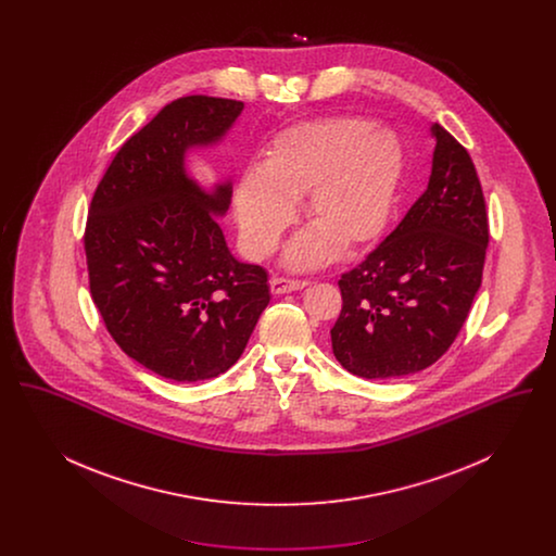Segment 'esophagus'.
Returning a JSON list of instances; mask_svg holds the SVG:
<instances>
[{
  "label": "esophagus",
  "instance_id": "obj_1",
  "mask_svg": "<svg viewBox=\"0 0 556 556\" xmlns=\"http://www.w3.org/2000/svg\"><path fill=\"white\" fill-rule=\"evenodd\" d=\"M306 286H308V281L273 277V279H270V293H275V295H283V293H290V291L304 290Z\"/></svg>",
  "mask_w": 556,
  "mask_h": 556
}]
</instances>
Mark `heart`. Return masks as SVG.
I'll return each mask as SVG.
<instances>
[{"mask_svg": "<svg viewBox=\"0 0 556 556\" xmlns=\"http://www.w3.org/2000/svg\"><path fill=\"white\" fill-rule=\"evenodd\" d=\"M404 175V150L390 129L363 118L295 125L268 148L258 170L239 179L233 212L239 238L254 258L270 256L295 220V200L313 220L286 252L291 270L331 263L383 236Z\"/></svg>", "mask_w": 556, "mask_h": 556, "instance_id": "obj_1", "label": "heart"}]
</instances>
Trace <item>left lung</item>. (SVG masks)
<instances>
[{
    "mask_svg": "<svg viewBox=\"0 0 556 556\" xmlns=\"http://www.w3.org/2000/svg\"><path fill=\"white\" fill-rule=\"evenodd\" d=\"M424 195L369 256L340 279L331 348L345 370L396 379L431 367L467 320L481 286L488 214L469 152L444 127Z\"/></svg>",
    "mask_w": 556,
    "mask_h": 556,
    "instance_id": "8db88e82",
    "label": "left lung"
}]
</instances>
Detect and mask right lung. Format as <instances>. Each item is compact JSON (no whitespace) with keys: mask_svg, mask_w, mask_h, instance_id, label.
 Instances as JSON below:
<instances>
[{"mask_svg":"<svg viewBox=\"0 0 556 556\" xmlns=\"http://www.w3.org/2000/svg\"><path fill=\"white\" fill-rule=\"evenodd\" d=\"M243 102L187 96L118 150L91 200V298L121 350L173 381L231 369L270 300L268 275L238 261L218 227L231 179L200 186L189 152L218 146Z\"/></svg>","mask_w":556,"mask_h":556,"instance_id":"add662e5","label":"right lung"}]
</instances>
